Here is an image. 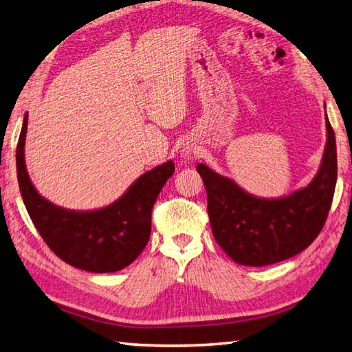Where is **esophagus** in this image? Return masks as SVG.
Wrapping results in <instances>:
<instances>
[{
  "label": "esophagus",
  "mask_w": 352,
  "mask_h": 352,
  "mask_svg": "<svg viewBox=\"0 0 352 352\" xmlns=\"http://www.w3.org/2000/svg\"><path fill=\"white\" fill-rule=\"evenodd\" d=\"M182 154L184 158H192V157H195L197 151H195V148H192V146H184Z\"/></svg>",
  "instance_id": "1"
}]
</instances>
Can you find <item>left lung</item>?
<instances>
[{
    "mask_svg": "<svg viewBox=\"0 0 352 352\" xmlns=\"http://www.w3.org/2000/svg\"><path fill=\"white\" fill-rule=\"evenodd\" d=\"M208 192V214L220 248L235 263L266 266L308 248L327 221L337 182L336 135L327 117L320 169L308 186L286 197L261 198L198 163Z\"/></svg>",
    "mask_w": 352,
    "mask_h": 352,
    "instance_id": "left-lung-1",
    "label": "left lung"
}]
</instances>
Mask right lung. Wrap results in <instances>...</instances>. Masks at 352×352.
<instances>
[{"mask_svg":"<svg viewBox=\"0 0 352 352\" xmlns=\"http://www.w3.org/2000/svg\"><path fill=\"white\" fill-rule=\"evenodd\" d=\"M28 113L16 146L20 192L32 221L47 246L70 266L89 272H117L129 266L149 241L151 214L160 190L174 174L172 160L144 172L109 206L70 210L38 194L25 169Z\"/></svg>","mask_w":352,"mask_h":352,"instance_id":"add662e5","label":"right lung"}]
</instances>
